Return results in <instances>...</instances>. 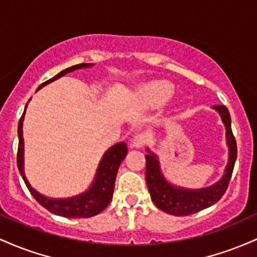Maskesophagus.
Wrapping results in <instances>:
<instances>
[{
    "mask_svg": "<svg viewBox=\"0 0 257 257\" xmlns=\"http://www.w3.org/2000/svg\"><path fill=\"white\" fill-rule=\"evenodd\" d=\"M146 136L143 134H137L134 137V140H132V147L134 148H141V147H143L146 144Z\"/></svg>",
    "mask_w": 257,
    "mask_h": 257,
    "instance_id": "1",
    "label": "esophagus"
}]
</instances>
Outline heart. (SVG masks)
<instances>
[{"mask_svg": "<svg viewBox=\"0 0 257 257\" xmlns=\"http://www.w3.org/2000/svg\"><path fill=\"white\" fill-rule=\"evenodd\" d=\"M174 93V87L170 82L155 81L146 85L141 91L142 98L151 106H161L170 99Z\"/></svg>", "mask_w": 257, "mask_h": 257, "instance_id": "b5f03b06", "label": "heart"}]
</instances>
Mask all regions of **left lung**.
<instances>
[{"mask_svg": "<svg viewBox=\"0 0 257 257\" xmlns=\"http://www.w3.org/2000/svg\"><path fill=\"white\" fill-rule=\"evenodd\" d=\"M221 114L226 126L227 143L229 147V160L224 176L214 186L199 191L177 188L164 180L159 169V161L151 152L146 155V180L153 203L164 212L175 216H188L203 209L214 205L222 198L228 188V184L237 159V142L230 127V115L227 106L214 105Z\"/></svg>", "mask_w": 257, "mask_h": 257, "instance_id": "1", "label": "left lung"}]
</instances>
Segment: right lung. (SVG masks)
Here are the masks:
<instances>
[{
  "label": "right lung",
  "mask_w": 257,
  "mask_h": 257,
  "mask_svg": "<svg viewBox=\"0 0 257 257\" xmlns=\"http://www.w3.org/2000/svg\"><path fill=\"white\" fill-rule=\"evenodd\" d=\"M91 65L92 64H88V63H81V64H76L70 66V68H66L64 70L60 71L59 74H57L54 77H52V79L47 80L46 82L41 83L39 88L43 87V86L47 85V83L54 81V80L59 79L60 76L70 73V71H74L80 68H87V66ZM25 108H27V106H25ZM24 114L25 109L18 123L19 143L18 153H17V165H18L20 175H22L23 180H24L25 184H27L31 195H33V197L37 200V203L45 207L46 210H48V211L54 215L63 216V217L86 218L92 217V216H96L99 214V212H102L103 210L109 205L111 198H113L114 184L115 178H116L117 170H119L121 161L123 160V158L127 154V146H126V143L122 142L115 144V146L111 147V148L105 153L102 161H100L99 166H98L97 175L96 178H94L93 184H92L91 188L86 193H83L82 195L70 199L46 198L40 194L39 192H36L35 189L30 186V183L28 182L27 177H25L24 175V167H23V164H24V160H23V153H24L23 120H24Z\"/></svg>",
  "instance_id": "right-lung-1"
}]
</instances>
